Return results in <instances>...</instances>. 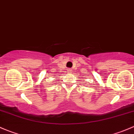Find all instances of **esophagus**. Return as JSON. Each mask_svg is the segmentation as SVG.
Returning a JSON list of instances; mask_svg holds the SVG:
<instances>
[{"label": "esophagus", "instance_id": "34e87169", "mask_svg": "<svg viewBox=\"0 0 134 134\" xmlns=\"http://www.w3.org/2000/svg\"><path fill=\"white\" fill-rule=\"evenodd\" d=\"M67 71H68V72H71V69H70V68H68L67 70Z\"/></svg>", "mask_w": 134, "mask_h": 134}]
</instances>
